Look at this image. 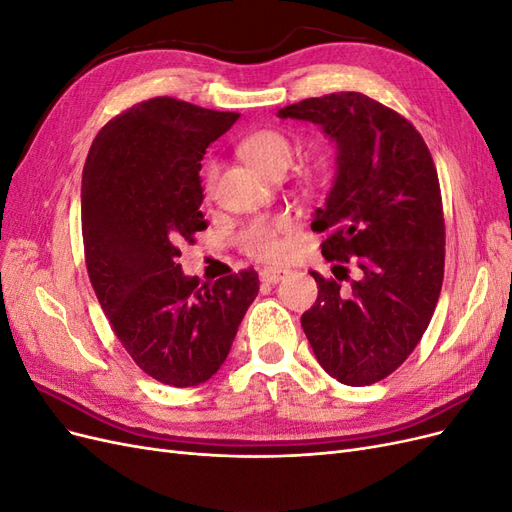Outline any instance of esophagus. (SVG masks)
Instances as JSON below:
<instances>
[{
	"instance_id": "34e87169",
	"label": "esophagus",
	"mask_w": 512,
	"mask_h": 512,
	"mask_svg": "<svg viewBox=\"0 0 512 512\" xmlns=\"http://www.w3.org/2000/svg\"><path fill=\"white\" fill-rule=\"evenodd\" d=\"M286 275H288V269H284V267H267L260 271V280L265 284H277V282H282Z\"/></svg>"
}]
</instances>
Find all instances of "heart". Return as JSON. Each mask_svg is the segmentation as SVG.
Returning <instances> with one entry per match:
<instances>
[{
    "label": "heart",
    "mask_w": 512,
    "mask_h": 512,
    "mask_svg": "<svg viewBox=\"0 0 512 512\" xmlns=\"http://www.w3.org/2000/svg\"><path fill=\"white\" fill-rule=\"evenodd\" d=\"M241 156L254 164L265 175L277 177L286 173L294 158V143L292 138L277 128H262L252 134H247L239 143ZM215 177H218V164L209 162L203 168V194L209 198L215 188ZM316 170H307L305 181H312ZM292 230V220L271 218V220H254L245 224L239 232V245L245 254L254 258H275L282 252V237Z\"/></svg>",
    "instance_id": "1"
}]
</instances>
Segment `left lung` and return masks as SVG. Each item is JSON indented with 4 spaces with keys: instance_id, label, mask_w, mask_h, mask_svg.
I'll use <instances>...</instances> for the list:
<instances>
[{
    "instance_id": "obj_1",
    "label": "left lung",
    "mask_w": 512,
    "mask_h": 512,
    "mask_svg": "<svg viewBox=\"0 0 512 512\" xmlns=\"http://www.w3.org/2000/svg\"><path fill=\"white\" fill-rule=\"evenodd\" d=\"M280 117L322 126L337 143V177L312 228L335 280L312 271L318 299L301 327L318 363L348 386L391 376L429 327L444 280L438 170L412 123L359 91L284 106ZM344 261L360 269L349 280ZM340 273H336V269Z\"/></svg>"
}]
</instances>
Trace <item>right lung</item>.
Masks as SVG:
<instances>
[{
  "label": "right lung",
  "instance_id": "obj_1",
  "mask_svg": "<svg viewBox=\"0 0 512 512\" xmlns=\"http://www.w3.org/2000/svg\"><path fill=\"white\" fill-rule=\"evenodd\" d=\"M237 119L168 96L138 102L98 132L83 168L91 286L132 361L177 389L220 369L258 294L254 269L200 284L177 262L207 228L200 160Z\"/></svg>",
  "mask_w": 512,
  "mask_h": 512
}]
</instances>
